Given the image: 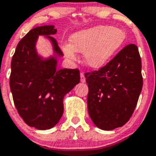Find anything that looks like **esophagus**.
<instances>
[{
  "instance_id": "obj_1",
  "label": "esophagus",
  "mask_w": 156,
  "mask_h": 156,
  "mask_svg": "<svg viewBox=\"0 0 156 156\" xmlns=\"http://www.w3.org/2000/svg\"><path fill=\"white\" fill-rule=\"evenodd\" d=\"M80 81L82 83H84L85 82V77H84V74L83 73H80Z\"/></svg>"
}]
</instances>
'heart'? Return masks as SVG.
<instances>
[{"instance_id":"b5f03b06","label":"heart","mask_w":156,"mask_h":156,"mask_svg":"<svg viewBox=\"0 0 156 156\" xmlns=\"http://www.w3.org/2000/svg\"><path fill=\"white\" fill-rule=\"evenodd\" d=\"M126 34L122 29L108 25H97L78 31L70 37V44L62 45L67 58L75 60L76 52L83 53L87 66L98 69L106 64L123 45Z\"/></svg>"}]
</instances>
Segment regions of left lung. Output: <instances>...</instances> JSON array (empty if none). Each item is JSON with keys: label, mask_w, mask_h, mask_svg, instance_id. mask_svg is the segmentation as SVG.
<instances>
[{"label": "left lung", "mask_w": 156, "mask_h": 156, "mask_svg": "<svg viewBox=\"0 0 156 156\" xmlns=\"http://www.w3.org/2000/svg\"><path fill=\"white\" fill-rule=\"evenodd\" d=\"M141 69L138 48L131 44L105 66L84 74L87 111L96 127L111 131L129 120L143 87Z\"/></svg>", "instance_id": "1"}]
</instances>
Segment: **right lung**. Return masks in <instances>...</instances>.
Returning a JSON list of instances; mask_svg holds the SVG:
<instances>
[{"mask_svg": "<svg viewBox=\"0 0 156 156\" xmlns=\"http://www.w3.org/2000/svg\"><path fill=\"white\" fill-rule=\"evenodd\" d=\"M56 32L54 25L34 28L20 40L12 58L9 84L14 104L24 123L38 130L50 129L60 121L64 96L80 80L79 69H57L63 53L52 37ZM39 35L50 40L53 56L38 55Z\"/></svg>", "mask_w": 156, "mask_h": 156, "instance_id": "right-lung-1", "label": "right lung"}]
</instances>
